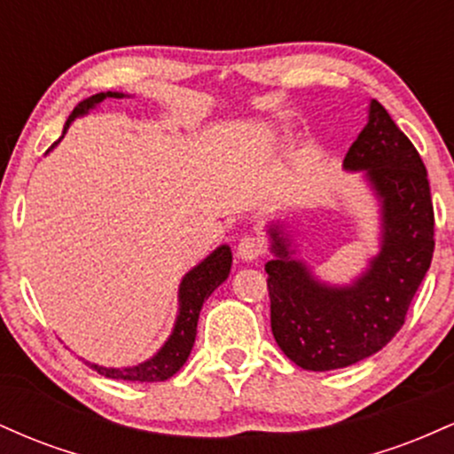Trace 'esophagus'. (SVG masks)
I'll list each match as a JSON object with an SVG mask.
<instances>
[{
    "instance_id": "34e87169",
    "label": "esophagus",
    "mask_w": 454,
    "mask_h": 454,
    "mask_svg": "<svg viewBox=\"0 0 454 454\" xmlns=\"http://www.w3.org/2000/svg\"><path fill=\"white\" fill-rule=\"evenodd\" d=\"M262 243H260V239L252 237V234H245L237 245V256L241 258L243 262H254V260L262 256Z\"/></svg>"
}]
</instances>
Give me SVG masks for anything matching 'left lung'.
Instances as JSON below:
<instances>
[{
  "label": "left lung",
  "mask_w": 454,
  "mask_h": 454,
  "mask_svg": "<svg viewBox=\"0 0 454 454\" xmlns=\"http://www.w3.org/2000/svg\"><path fill=\"white\" fill-rule=\"evenodd\" d=\"M361 173L380 207V252L352 284H328L296 258L284 222L267 228L270 331L281 352L307 372H331L382 350L403 326L434 258V205L419 151L387 108L369 100L367 126L343 160Z\"/></svg>",
  "instance_id": "obj_1"
}]
</instances>
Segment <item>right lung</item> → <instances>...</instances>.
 Segmentation results:
<instances>
[{"label": "right lung", "mask_w": 454, "mask_h": 454, "mask_svg": "<svg viewBox=\"0 0 454 454\" xmlns=\"http://www.w3.org/2000/svg\"><path fill=\"white\" fill-rule=\"evenodd\" d=\"M106 98L119 100V98H126V93L102 91L87 98V100H82L74 111L70 113V117H67L64 134L67 132V128L72 126L74 119L90 114V111H93V108H96L98 104H102ZM59 140H57V143H59ZM231 267V247H228V245H220V247L213 249L205 260H200L194 269L187 270L179 284V311H176L173 333H170L168 340L164 341V346H161L153 356L147 358V361L132 364V367H102V364L96 363L87 364L96 369L100 376H106L111 380H126V382H164V380L173 378L175 373L184 367L192 348H194L198 316H200L202 305H205V301L213 294V290L220 288L223 281L228 279Z\"/></svg>", "instance_id": "obj_1"}]
</instances>
